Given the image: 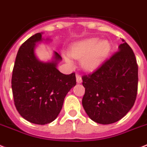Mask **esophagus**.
Here are the masks:
<instances>
[{
	"instance_id": "1",
	"label": "esophagus",
	"mask_w": 147,
	"mask_h": 147,
	"mask_svg": "<svg viewBox=\"0 0 147 147\" xmlns=\"http://www.w3.org/2000/svg\"><path fill=\"white\" fill-rule=\"evenodd\" d=\"M76 82H77L78 84H80V83H82V77H81V76L78 74H76Z\"/></svg>"
}]
</instances>
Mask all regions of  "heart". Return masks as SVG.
I'll use <instances>...</instances> for the list:
<instances>
[{
  "instance_id": "obj_1",
  "label": "heart",
  "mask_w": 147,
  "mask_h": 147,
  "mask_svg": "<svg viewBox=\"0 0 147 147\" xmlns=\"http://www.w3.org/2000/svg\"><path fill=\"white\" fill-rule=\"evenodd\" d=\"M112 49L108 40H100L98 38H88L76 42L73 44L71 54L74 59H80V65L86 71H93L98 68L109 56ZM65 61L70 66L74 65L70 55L64 54Z\"/></svg>"
}]
</instances>
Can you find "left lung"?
Here are the masks:
<instances>
[{"label":"left lung","instance_id":"8db88e82","mask_svg":"<svg viewBox=\"0 0 147 147\" xmlns=\"http://www.w3.org/2000/svg\"><path fill=\"white\" fill-rule=\"evenodd\" d=\"M122 40L117 53L82 77L85 88L82 106L88 117L99 124H112L123 118L136 100V58L129 45Z\"/></svg>","mask_w":147,"mask_h":147}]
</instances>
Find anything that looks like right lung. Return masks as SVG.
Returning <instances> with one entry per match:
<instances>
[{
    "label": "right lung",
    "instance_id": "right-lung-1",
    "mask_svg": "<svg viewBox=\"0 0 147 147\" xmlns=\"http://www.w3.org/2000/svg\"><path fill=\"white\" fill-rule=\"evenodd\" d=\"M43 33L31 36L17 53L12 76V90L16 110L23 118L37 125L54 121L62 108L69 91L76 86L74 73L65 75L57 69L62 60L53 53L52 60H39L35 54L37 43L49 41Z\"/></svg>",
    "mask_w": 147,
    "mask_h": 147
}]
</instances>
